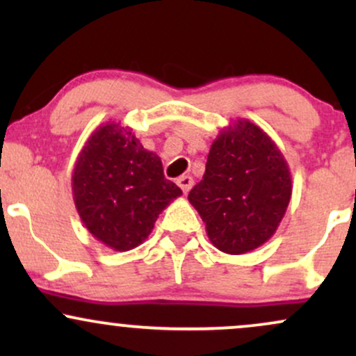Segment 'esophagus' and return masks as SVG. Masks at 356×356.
<instances>
[{
    "mask_svg": "<svg viewBox=\"0 0 356 356\" xmlns=\"http://www.w3.org/2000/svg\"><path fill=\"white\" fill-rule=\"evenodd\" d=\"M177 184L184 191V194H187V192L192 189V186H194V179H192L191 175H182V177L177 179Z\"/></svg>",
    "mask_w": 356,
    "mask_h": 356,
    "instance_id": "obj_1",
    "label": "esophagus"
}]
</instances>
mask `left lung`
I'll list each match as a JSON object with an SVG mask.
<instances>
[{
  "mask_svg": "<svg viewBox=\"0 0 356 356\" xmlns=\"http://www.w3.org/2000/svg\"><path fill=\"white\" fill-rule=\"evenodd\" d=\"M289 199L291 174L283 154L244 118L212 142L202 181L189 192L211 243L227 254H244L266 243Z\"/></svg>",
  "mask_w": 356,
  "mask_h": 356,
  "instance_id": "obj_1",
  "label": "left lung"
}]
</instances>
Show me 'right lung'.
I'll return each instance as SVG.
<instances>
[{
  "mask_svg": "<svg viewBox=\"0 0 356 356\" xmlns=\"http://www.w3.org/2000/svg\"><path fill=\"white\" fill-rule=\"evenodd\" d=\"M72 191L85 227L115 251L144 243L159 214L182 194L165 179L161 157L115 122L100 125L83 145Z\"/></svg>",
  "mask_w": 356,
  "mask_h": 356,
  "instance_id": "obj_1",
  "label": "right lung"
}]
</instances>
